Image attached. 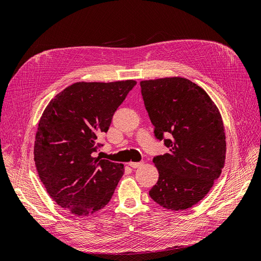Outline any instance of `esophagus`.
I'll use <instances>...</instances> for the list:
<instances>
[{"instance_id": "esophagus-1", "label": "esophagus", "mask_w": 261, "mask_h": 261, "mask_svg": "<svg viewBox=\"0 0 261 261\" xmlns=\"http://www.w3.org/2000/svg\"><path fill=\"white\" fill-rule=\"evenodd\" d=\"M128 165L129 167H132L133 169H137V168H139V167H141V165H143V162H129L128 163Z\"/></svg>"}]
</instances>
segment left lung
I'll use <instances>...</instances> for the list:
<instances>
[{"label":"left lung","mask_w":261,"mask_h":261,"mask_svg":"<svg viewBox=\"0 0 261 261\" xmlns=\"http://www.w3.org/2000/svg\"><path fill=\"white\" fill-rule=\"evenodd\" d=\"M154 135L170 152L153 158L159 179L149 195L173 211L192 208L219 178L225 161V132L219 109L201 87L183 77L140 82Z\"/></svg>","instance_id":"left-lung-1"}]
</instances>
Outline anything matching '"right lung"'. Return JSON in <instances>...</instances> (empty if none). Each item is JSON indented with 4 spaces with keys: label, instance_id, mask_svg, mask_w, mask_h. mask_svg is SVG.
Listing matches in <instances>:
<instances>
[{
    "label": "right lung",
    "instance_id": "obj_1",
    "mask_svg": "<svg viewBox=\"0 0 261 261\" xmlns=\"http://www.w3.org/2000/svg\"><path fill=\"white\" fill-rule=\"evenodd\" d=\"M135 81L80 82L58 93L39 121L34 147L39 177L51 198L77 216L106 207L124 164L94 158L116 109Z\"/></svg>",
    "mask_w": 261,
    "mask_h": 261
}]
</instances>
